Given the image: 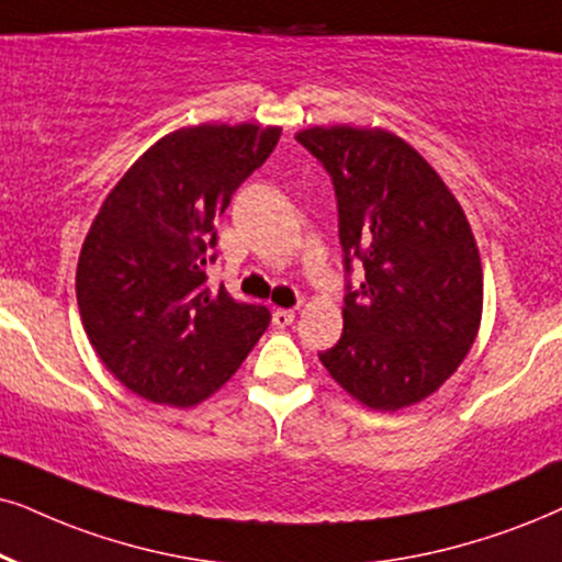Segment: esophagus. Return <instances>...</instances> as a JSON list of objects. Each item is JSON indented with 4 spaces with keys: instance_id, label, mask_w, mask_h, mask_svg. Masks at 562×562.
<instances>
[{
    "instance_id": "34e87169",
    "label": "esophagus",
    "mask_w": 562,
    "mask_h": 562,
    "mask_svg": "<svg viewBox=\"0 0 562 562\" xmlns=\"http://www.w3.org/2000/svg\"><path fill=\"white\" fill-rule=\"evenodd\" d=\"M295 322V311L293 308H277L272 314V324L277 329H282V326H290Z\"/></svg>"
}]
</instances>
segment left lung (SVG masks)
<instances>
[{"label": "left lung", "instance_id": "obj_1", "mask_svg": "<svg viewBox=\"0 0 562 562\" xmlns=\"http://www.w3.org/2000/svg\"><path fill=\"white\" fill-rule=\"evenodd\" d=\"M295 139L329 170L347 288L339 342L318 355L352 400L396 412L428 400L467 358L482 322L470 220L436 168L379 126H311Z\"/></svg>", "mask_w": 562, "mask_h": 562}]
</instances>
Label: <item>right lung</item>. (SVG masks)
<instances>
[{
	"instance_id": "obj_1",
	"label": "right lung",
	"mask_w": 562,
	"mask_h": 562,
	"mask_svg": "<svg viewBox=\"0 0 562 562\" xmlns=\"http://www.w3.org/2000/svg\"><path fill=\"white\" fill-rule=\"evenodd\" d=\"M280 126H181L103 199L77 261V305L101 363L142 400L194 407L238 371L265 305L207 288L215 220L274 150Z\"/></svg>"
}]
</instances>
